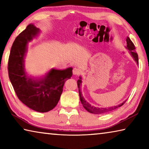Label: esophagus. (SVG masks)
<instances>
[{"mask_svg": "<svg viewBox=\"0 0 149 149\" xmlns=\"http://www.w3.org/2000/svg\"><path fill=\"white\" fill-rule=\"evenodd\" d=\"M73 74L75 75H79L81 74V70L77 68H74L73 69Z\"/></svg>", "mask_w": 149, "mask_h": 149, "instance_id": "esophagus-1", "label": "esophagus"}]
</instances>
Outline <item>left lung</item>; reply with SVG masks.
I'll list each match as a JSON object with an SVG mask.
<instances>
[{
	"instance_id": "obj_1",
	"label": "left lung",
	"mask_w": 149,
	"mask_h": 149,
	"mask_svg": "<svg viewBox=\"0 0 149 149\" xmlns=\"http://www.w3.org/2000/svg\"><path fill=\"white\" fill-rule=\"evenodd\" d=\"M126 42H127V49L130 50V53L132 54V56L133 57V58L137 62V64H139V58H138V54L137 52H135V47L134 44L133 43V42L131 41V39H130L129 37H127L126 38ZM81 77H79V79L77 80V87L79 88V98H80V100L81 102V104L84 106V107L85 110L90 113H93V114H104V113H108L110 112L111 111L114 110L116 108H119L120 107H122V105L124 104V103L126 102V100H125L124 102H123L122 104H120L118 106H115V107H109V108H98V107H95L94 106L91 105L89 103H88L86 100H85V99L83 97L82 93L81 92V89H80V85L81 84Z\"/></svg>"
}]
</instances>
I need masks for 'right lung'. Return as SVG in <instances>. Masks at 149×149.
I'll return each mask as SVG.
<instances>
[{"instance_id": "right-lung-1", "label": "right lung", "mask_w": 149, "mask_h": 149, "mask_svg": "<svg viewBox=\"0 0 149 149\" xmlns=\"http://www.w3.org/2000/svg\"><path fill=\"white\" fill-rule=\"evenodd\" d=\"M39 32L38 28L29 24L16 37L10 50L8 70L9 79L20 101L37 112H47L58 102L64 83L72 77L73 69H52L41 79L27 76L24 64L27 45Z\"/></svg>"}]
</instances>
